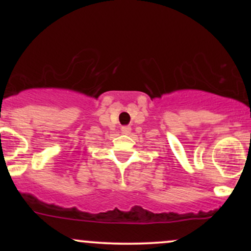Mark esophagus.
Instances as JSON below:
<instances>
[{"label":"esophagus","mask_w":251,"mask_h":251,"mask_svg":"<svg viewBox=\"0 0 251 251\" xmlns=\"http://www.w3.org/2000/svg\"><path fill=\"white\" fill-rule=\"evenodd\" d=\"M122 132H123V133H125V134H128L129 132H131V127H129V126H123Z\"/></svg>","instance_id":"esophagus-1"}]
</instances>
